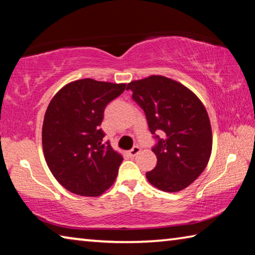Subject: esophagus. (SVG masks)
I'll return each mask as SVG.
<instances>
[{
    "mask_svg": "<svg viewBox=\"0 0 255 255\" xmlns=\"http://www.w3.org/2000/svg\"><path fill=\"white\" fill-rule=\"evenodd\" d=\"M139 152H140V148L138 147V146H133V147L128 152V155H129V156H130V157H135L136 155H137L138 153H139Z\"/></svg>",
    "mask_w": 255,
    "mask_h": 255,
    "instance_id": "obj_1",
    "label": "esophagus"
}]
</instances>
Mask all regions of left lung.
<instances>
[{
    "mask_svg": "<svg viewBox=\"0 0 255 255\" xmlns=\"http://www.w3.org/2000/svg\"><path fill=\"white\" fill-rule=\"evenodd\" d=\"M127 89L157 139L152 148L157 164L146 178L162 191H181L204 172L211 154L213 135L205 106L183 84L161 75L132 81Z\"/></svg>",
    "mask_w": 255,
    "mask_h": 255,
    "instance_id": "left-lung-1",
    "label": "left lung"
}]
</instances>
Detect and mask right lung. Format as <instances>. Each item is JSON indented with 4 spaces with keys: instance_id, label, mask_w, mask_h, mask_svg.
Masks as SVG:
<instances>
[{
    "instance_id": "add662e5",
    "label": "right lung",
    "mask_w": 255,
    "mask_h": 255,
    "mask_svg": "<svg viewBox=\"0 0 255 255\" xmlns=\"http://www.w3.org/2000/svg\"><path fill=\"white\" fill-rule=\"evenodd\" d=\"M127 86L92 79L66 84L51 99L42 124V149L55 179L79 196L98 197L115 182L123 156L100 128L107 105Z\"/></svg>"
}]
</instances>
